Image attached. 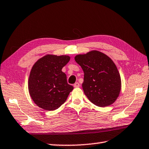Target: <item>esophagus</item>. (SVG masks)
<instances>
[{
    "label": "esophagus",
    "mask_w": 149,
    "mask_h": 149,
    "mask_svg": "<svg viewBox=\"0 0 149 149\" xmlns=\"http://www.w3.org/2000/svg\"><path fill=\"white\" fill-rule=\"evenodd\" d=\"M74 86L75 87V88H78V87L80 86V84L79 83H75L74 84Z\"/></svg>",
    "instance_id": "obj_1"
}]
</instances>
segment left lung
<instances>
[{
	"label": "left lung",
	"instance_id": "1",
	"mask_svg": "<svg viewBox=\"0 0 149 149\" xmlns=\"http://www.w3.org/2000/svg\"><path fill=\"white\" fill-rule=\"evenodd\" d=\"M75 61L84 72L82 87L88 100L100 107L114 103L121 91V81L113 61L96 50L77 55Z\"/></svg>",
	"mask_w": 149,
	"mask_h": 149
}]
</instances>
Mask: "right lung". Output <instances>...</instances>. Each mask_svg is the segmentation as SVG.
Wrapping results in <instances>:
<instances>
[{"mask_svg": "<svg viewBox=\"0 0 149 149\" xmlns=\"http://www.w3.org/2000/svg\"><path fill=\"white\" fill-rule=\"evenodd\" d=\"M70 59L68 55H46L34 64L29 77L28 90L38 107L51 111L67 100L74 87L67 83L62 68Z\"/></svg>", "mask_w": 149, "mask_h": 149, "instance_id": "right-lung-1", "label": "right lung"}]
</instances>
